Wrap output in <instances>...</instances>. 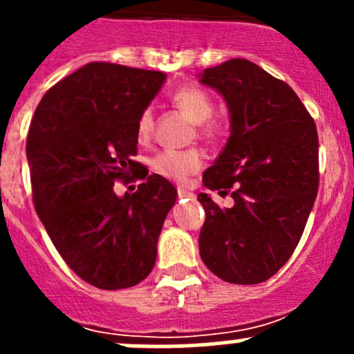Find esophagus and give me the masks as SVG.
<instances>
[{"label": "esophagus", "instance_id": "34e87169", "mask_svg": "<svg viewBox=\"0 0 354 354\" xmlns=\"http://www.w3.org/2000/svg\"><path fill=\"white\" fill-rule=\"evenodd\" d=\"M178 197H180V198L194 197V194H192L190 190H187V188H185V187H178Z\"/></svg>", "mask_w": 354, "mask_h": 354}]
</instances>
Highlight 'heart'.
Returning <instances> with one entry per match:
<instances>
[{
	"label": "heart",
	"mask_w": 354,
	"mask_h": 354,
	"mask_svg": "<svg viewBox=\"0 0 354 354\" xmlns=\"http://www.w3.org/2000/svg\"><path fill=\"white\" fill-rule=\"evenodd\" d=\"M171 102L178 108L192 123L198 124V133L205 138L216 137V127L209 123L214 114V102L207 92L195 85H183L176 88L171 95ZM154 131V114L147 108L140 113L137 120V137L140 142H149ZM202 166V152L197 149L187 151H160L151 159V167L154 173L166 180L183 183L187 178L197 173Z\"/></svg>",
	"instance_id": "1"
}]
</instances>
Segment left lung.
<instances>
[{"mask_svg": "<svg viewBox=\"0 0 354 354\" xmlns=\"http://www.w3.org/2000/svg\"><path fill=\"white\" fill-rule=\"evenodd\" d=\"M230 108L231 135L203 187L230 194L221 209L200 194L205 223L200 257L226 283L259 284L295 252L319 192V135L313 118L283 80L234 58L198 75Z\"/></svg>", "mask_w": 354, "mask_h": 354, "instance_id": "left-lung-1", "label": "left lung"}]
</instances>
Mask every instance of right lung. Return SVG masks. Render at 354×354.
I'll list each match as a JSON object with an SVG mask.
<instances>
[{
  "instance_id": "right-lung-1",
  "label": "right lung",
  "mask_w": 354,
  "mask_h": 354,
  "mask_svg": "<svg viewBox=\"0 0 354 354\" xmlns=\"http://www.w3.org/2000/svg\"><path fill=\"white\" fill-rule=\"evenodd\" d=\"M166 73L88 63L53 85L27 135L34 205L71 270L99 289L131 288L151 274L176 190L151 174L118 198L113 181L143 179L137 120ZM147 176V174H145Z\"/></svg>"
}]
</instances>
